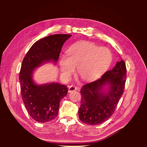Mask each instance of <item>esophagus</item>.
I'll return each instance as SVG.
<instances>
[{"instance_id": "esophagus-1", "label": "esophagus", "mask_w": 147, "mask_h": 147, "mask_svg": "<svg viewBox=\"0 0 147 147\" xmlns=\"http://www.w3.org/2000/svg\"><path fill=\"white\" fill-rule=\"evenodd\" d=\"M77 89H77L76 87L74 86L71 85L70 86H69V93H71V92H73V91H76Z\"/></svg>"}]
</instances>
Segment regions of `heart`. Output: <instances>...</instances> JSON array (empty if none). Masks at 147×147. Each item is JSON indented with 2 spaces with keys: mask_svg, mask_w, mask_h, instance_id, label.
<instances>
[{
  "mask_svg": "<svg viewBox=\"0 0 147 147\" xmlns=\"http://www.w3.org/2000/svg\"><path fill=\"white\" fill-rule=\"evenodd\" d=\"M67 56H61L59 66L62 75L67 78L77 67V73L85 81L100 77L110 65L112 56L108 49L88 41L74 43L67 51Z\"/></svg>",
  "mask_w": 147,
  "mask_h": 147,
  "instance_id": "heart-1",
  "label": "heart"
}]
</instances>
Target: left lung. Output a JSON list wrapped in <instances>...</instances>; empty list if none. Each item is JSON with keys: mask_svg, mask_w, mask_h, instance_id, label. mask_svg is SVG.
Wrapping results in <instances>:
<instances>
[{"mask_svg": "<svg viewBox=\"0 0 147 147\" xmlns=\"http://www.w3.org/2000/svg\"><path fill=\"white\" fill-rule=\"evenodd\" d=\"M126 78V63L121 60L100 78L84 85L80 91L81 105L78 109L80 121L96 125L108 120L113 115L124 93ZM106 83L111 85V89L107 94L101 91Z\"/></svg>", "mask_w": 147, "mask_h": 147, "instance_id": "1", "label": "left lung"}]
</instances>
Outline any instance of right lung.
Instances as JSON below:
<instances>
[{
  "label": "right lung",
  "mask_w": 147,
  "mask_h": 147,
  "mask_svg": "<svg viewBox=\"0 0 147 147\" xmlns=\"http://www.w3.org/2000/svg\"><path fill=\"white\" fill-rule=\"evenodd\" d=\"M70 34H54L33 44L23 60L19 73L21 96L31 117L37 122L46 123L58 115L59 102L67 94L66 86L58 83L38 86L33 82L34 69L45 61L56 62L61 49Z\"/></svg>",
  "instance_id": "obj_1"
}]
</instances>
